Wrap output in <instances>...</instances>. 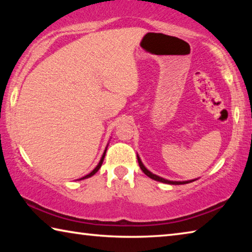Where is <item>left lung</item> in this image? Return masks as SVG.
Masks as SVG:
<instances>
[{
	"label": "left lung",
	"instance_id": "1",
	"mask_svg": "<svg viewBox=\"0 0 252 252\" xmlns=\"http://www.w3.org/2000/svg\"><path fill=\"white\" fill-rule=\"evenodd\" d=\"M136 157H138V162H139L140 168H141V170L144 172V174H146V176H148L149 178L153 179V180H156V181L168 183V185H176V186L178 185L179 186V185H187V183H190V182L197 180V179H193V180H187V181H172V180H168V179H164V178H162V177H159V176H157V174L152 173L151 171H149V170L146 167H144V164L142 163L141 159H140L139 155H136Z\"/></svg>",
	"mask_w": 252,
	"mask_h": 252
}]
</instances>
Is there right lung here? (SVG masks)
Listing matches in <instances>:
<instances>
[{"label": "right lung", "instance_id": "right-lung-1", "mask_svg": "<svg viewBox=\"0 0 252 252\" xmlns=\"http://www.w3.org/2000/svg\"><path fill=\"white\" fill-rule=\"evenodd\" d=\"M106 149H108V146L105 147V150H104V152H103V155H102L101 159H100L99 163H97L96 167H95L94 169H93L90 173L87 174V176H84V177H82V178H81V179H78V180H84V179H88V178H90V177H92V176H94V174H95L97 171H99V169L101 168L102 163H103V160H104V157H105V153H106Z\"/></svg>", "mask_w": 252, "mask_h": 252}]
</instances>
